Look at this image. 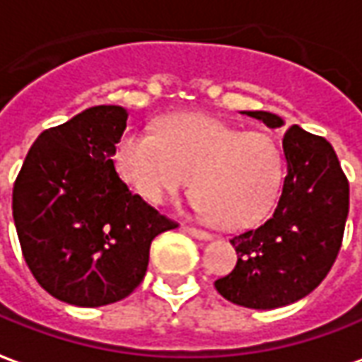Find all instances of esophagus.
<instances>
[{"instance_id":"1","label":"esophagus","mask_w":362,"mask_h":362,"mask_svg":"<svg viewBox=\"0 0 362 362\" xmlns=\"http://www.w3.org/2000/svg\"><path fill=\"white\" fill-rule=\"evenodd\" d=\"M185 233L191 234L197 240H213V234L205 233V230H199L195 226H185Z\"/></svg>"}]
</instances>
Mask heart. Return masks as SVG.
Listing matches in <instances>:
<instances>
[{"label": "heart", "instance_id": "b5f03b06", "mask_svg": "<svg viewBox=\"0 0 362 362\" xmlns=\"http://www.w3.org/2000/svg\"><path fill=\"white\" fill-rule=\"evenodd\" d=\"M119 179L151 205L185 189L193 175V206L223 228L262 223L284 183V153L266 132H243L206 114H175L156 136L129 129L116 144Z\"/></svg>", "mask_w": 362, "mask_h": 362}]
</instances>
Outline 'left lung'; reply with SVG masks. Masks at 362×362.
I'll use <instances>...</instances> for the list:
<instances>
[{"label":"left lung","instance_id":"left-lung-1","mask_svg":"<svg viewBox=\"0 0 362 362\" xmlns=\"http://www.w3.org/2000/svg\"><path fill=\"white\" fill-rule=\"evenodd\" d=\"M243 114L284 128L264 110ZM286 179L280 201L258 228L234 236V270L214 281L224 300L250 310H276L317 288L337 258L349 214V183L325 138L300 126L284 134Z\"/></svg>","mask_w":362,"mask_h":362}]
</instances>
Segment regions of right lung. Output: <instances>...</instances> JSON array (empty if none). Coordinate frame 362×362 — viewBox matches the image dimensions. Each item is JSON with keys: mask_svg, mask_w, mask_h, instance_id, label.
<instances>
[{"mask_svg": "<svg viewBox=\"0 0 362 362\" xmlns=\"http://www.w3.org/2000/svg\"><path fill=\"white\" fill-rule=\"evenodd\" d=\"M128 122L122 106H92L45 129L13 185V221L25 262L52 298L100 308L144 280L149 246L175 228L114 167Z\"/></svg>", "mask_w": 362, "mask_h": 362, "instance_id": "obj_1", "label": "right lung"}]
</instances>
